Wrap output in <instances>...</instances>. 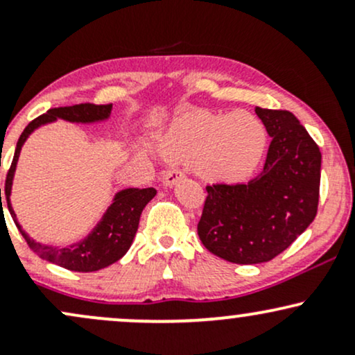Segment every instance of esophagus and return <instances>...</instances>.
I'll use <instances>...</instances> for the list:
<instances>
[{"label": "esophagus", "mask_w": 355, "mask_h": 355, "mask_svg": "<svg viewBox=\"0 0 355 355\" xmlns=\"http://www.w3.org/2000/svg\"><path fill=\"white\" fill-rule=\"evenodd\" d=\"M183 175H185V173H183L180 168H172V170H168V172H166L165 177H164V185H165V187H172V185H175V183L180 180Z\"/></svg>", "instance_id": "34e87169"}]
</instances>
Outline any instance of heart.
Returning a JSON list of instances; mask_svg holds the SVG:
<instances>
[{"mask_svg": "<svg viewBox=\"0 0 355 355\" xmlns=\"http://www.w3.org/2000/svg\"><path fill=\"white\" fill-rule=\"evenodd\" d=\"M266 146V126L248 112L187 113L173 121L160 141L165 157L193 162L202 177L227 183L250 177Z\"/></svg>", "mask_w": 355, "mask_h": 355, "instance_id": "obj_1", "label": "heart"}]
</instances>
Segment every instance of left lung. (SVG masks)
I'll list each match as a JSON object with an SVG mask.
<instances>
[{
    "mask_svg": "<svg viewBox=\"0 0 355 355\" xmlns=\"http://www.w3.org/2000/svg\"><path fill=\"white\" fill-rule=\"evenodd\" d=\"M255 113L272 137L262 173L248 183L207 187L197 227L207 250L240 266L282 254L319 205V146L287 110L257 107Z\"/></svg>",
    "mask_w": 355,
    "mask_h": 355,
    "instance_id": "1",
    "label": "left lung"
}]
</instances>
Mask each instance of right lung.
Wrapping results in <instances>:
<instances>
[{
  "label": "right lung",
  "instance_id": "add662e5",
  "mask_svg": "<svg viewBox=\"0 0 355 355\" xmlns=\"http://www.w3.org/2000/svg\"><path fill=\"white\" fill-rule=\"evenodd\" d=\"M112 103L108 105H95V103H80L73 107H60L51 108L46 113L35 118L33 121L28 123L23 130L18 144H16L15 157L11 162L10 170L6 173L5 182V195L8 210L13 217L16 227H18L21 235L26 240L28 247L35 252L36 255L48 262L56 263V266L68 268L73 272H95L100 268H105L116 260H120L130 245L138 230V222L140 215L144 211L145 205L157 195V190L148 187V189H125L118 191L113 198V203L105 211L103 218L100 220L98 225L93 229L92 234L87 239H83L78 243H73L70 247H51L43 245V243L35 242L26 235V232L21 230L19 223L16 222V214L13 211L10 202L11 183H13V175L16 170V162H18L19 152L26 138L33 133V130L38 126L51 123L56 118L61 120L73 121V123H93V121L107 120L112 113ZM0 200H1V189H0Z\"/></svg>",
  "mask_w": 355,
  "mask_h": 355
}]
</instances>
